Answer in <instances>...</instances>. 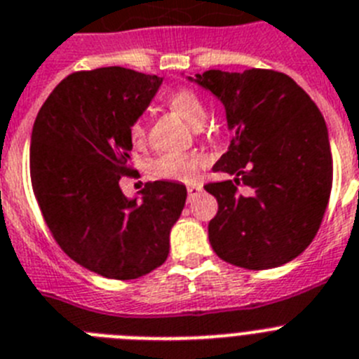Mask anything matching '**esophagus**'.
<instances>
[{
	"mask_svg": "<svg viewBox=\"0 0 359 359\" xmlns=\"http://www.w3.org/2000/svg\"><path fill=\"white\" fill-rule=\"evenodd\" d=\"M202 193V186L198 184H193V186H188V201L193 202Z\"/></svg>",
	"mask_w": 359,
	"mask_h": 359,
	"instance_id": "obj_1",
	"label": "esophagus"
}]
</instances>
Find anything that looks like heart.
Returning <instances> with one entry per match:
<instances>
[{
    "label": "heart",
    "mask_w": 359,
    "mask_h": 359,
    "mask_svg": "<svg viewBox=\"0 0 359 359\" xmlns=\"http://www.w3.org/2000/svg\"><path fill=\"white\" fill-rule=\"evenodd\" d=\"M168 104L173 111L184 117L191 124H201L205 117V110L201 99L188 88H179L168 95ZM130 135L133 142H141L146 135L144 121L139 119L130 124ZM205 158L198 154H184V151H168L154 161H149V173L157 179L177 180V182H189L197 175L198 168L204 166Z\"/></svg>",
    "instance_id": "obj_1"
}]
</instances>
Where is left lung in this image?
Here are the masks:
<instances>
[{"mask_svg": "<svg viewBox=\"0 0 359 359\" xmlns=\"http://www.w3.org/2000/svg\"><path fill=\"white\" fill-rule=\"evenodd\" d=\"M224 104L231 144L205 184L218 202L208 226L215 253L244 269L296 258L316 236L332 188L325 121L313 99L282 72L208 70L188 77ZM238 185L249 196L236 191Z\"/></svg>", "mask_w": 359, "mask_h": 359, "instance_id": "left-lung-1", "label": "left lung"}]
</instances>
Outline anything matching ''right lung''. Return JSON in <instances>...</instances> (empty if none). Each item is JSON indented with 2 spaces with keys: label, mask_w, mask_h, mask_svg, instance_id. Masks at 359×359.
<instances>
[{
  "label": "right lung",
  "mask_w": 359,
  "mask_h": 359,
  "mask_svg": "<svg viewBox=\"0 0 359 359\" xmlns=\"http://www.w3.org/2000/svg\"><path fill=\"white\" fill-rule=\"evenodd\" d=\"M162 77L123 67L76 72L50 93L30 139V179L55 242L79 266L115 280L144 276L166 262L186 186L148 182L141 201L119 188L139 119Z\"/></svg>",
  "instance_id": "add662e5"
}]
</instances>
